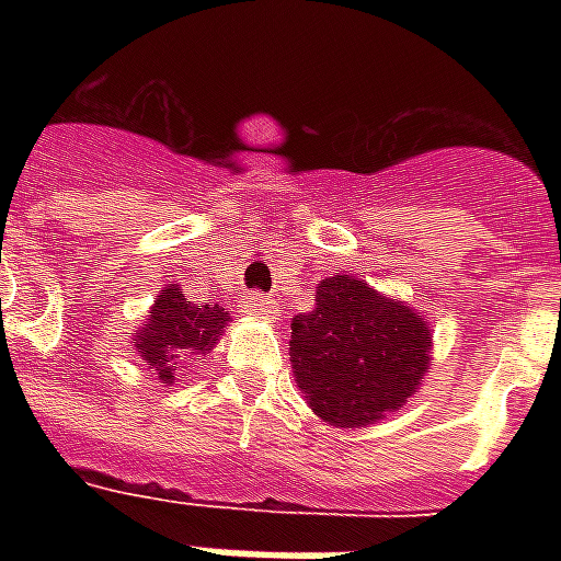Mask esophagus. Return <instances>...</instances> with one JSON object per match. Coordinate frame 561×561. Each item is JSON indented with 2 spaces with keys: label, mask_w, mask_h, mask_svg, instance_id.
Listing matches in <instances>:
<instances>
[{
  "label": "esophagus",
  "mask_w": 561,
  "mask_h": 561,
  "mask_svg": "<svg viewBox=\"0 0 561 561\" xmlns=\"http://www.w3.org/2000/svg\"><path fill=\"white\" fill-rule=\"evenodd\" d=\"M243 309L249 316H257V318H267L273 316V300H270L267 294H249L243 297Z\"/></svg>",
  "instance_id": "esophagus-1"
}]
</instances>
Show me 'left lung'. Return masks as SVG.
Returning <instances> with one entry per match:
<instances>
[{
    "instance_id": "left-lung-1",
    "label": "left lung",
    "mask_w": 561,
    "mask_h": 561,
    "mask_svg": "<svg viewBox=\"0 0 561 561\" xmlns=\"http://www.w3.org/2000/svg\"><path fill=\"white\" fill-rule=\"evenodd\" d=\"M430 364V330L405 304L366 282L330 276L316 309L291 321V369L312 412L333 426H366L409 402Z\"/></svg>"
}]
</instances>
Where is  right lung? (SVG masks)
Returning a JSON list of instances; mask_svg holds the SVG:
<instances>
[{"mask_svg": "<svg viewBox=\"0 0 561 561\" xmlns=\"http://www.w3.org/2000/svg\"><path fill=\"white\" fill-rule=\"evenodd\" d=\"M225 324H228L225 309L192 304L176 285H171L159 294L147 324L140 330L138 352L144 364L159 376L161 385H171L173 366L197 354H207L221 336Z\"/></svg>", "mask_w": 561, "mask_h": 561, "instance_id": "1", "label": "right lung"}]
</instances>
